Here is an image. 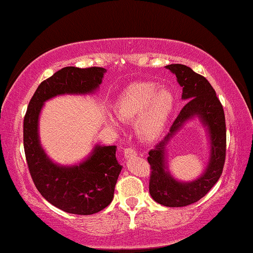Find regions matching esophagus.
I'll list each match as a JSON object with an SVG mask.
<instances>
[{
  "instance_id": "1",
  "label": "esophagus",
  "mask_w": 253,
  "mask_h": 253,
  "mask_svg": "<svg viewBox=\"0 0 253 253\" xmlns=\"http://www.w3.org/2000/svg\"><path fill=\"white\" fill-rule=\"evenodd\" d=\"M124 154H125L126 158H130L136 154V151H135V149H133V148H126L125 150H124Z\"/></svg>"
}]
</instances>
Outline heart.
<instances>
[{"mask_svg": "<svg viewBox=\"0 0 253 253\" xmlns=\"http://www.w3.org/2000/svg\"><path fill=\"white\" fill-rule=\"evenodd\" d=\"M175 105V96L167 87L158 83H134L117 97L114 109L123 120L136 118V130L145 139L157 138L163 133ZM108 123L117 127V120L109 118Z\"/></svg>", "mask_w": 253, "mask_h": 253, "instance_id": "obj_1", "label": "heart"}]
</instances>
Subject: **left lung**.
<instances>
[{"label":"left lung","instance_id":"obj_1","mask_svg":"<svg viewBox=\"0 0 253 253\" xmlns=\"http://www.w3.org/2000/svg\"><path fill=\"white\" fill-rule=\"evenodd\" d=\"M176 75L187 102L172 124L169 133L149 152L151 167L149 191L154 201L166 207H185L199 201L218 182L226 157V124L223 105L207 79L190 67L175 63L166 66ZM197 115L210 131L211 159L205 172L193 182L176 181L165 167L164 148L187 120Z\"/></svg>","mask_w":253,"mask_h":253}]
</instances>
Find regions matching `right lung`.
Listing matches in <instances>:
<instances>
[{
	"label": "right lung",
	"mask_w": 253,
	"mask_h": 253,
	"mask_svg": "<svg viewBox=\"0 0 253 253\" xmlns=\"http://www.w3.org/2000/svg\"><path fill=\"white\" fill-rule=\"evenodd\" d=\"M104 68L65 67L45 79L29 101L24 119V149L33 182L51 205L74 214H93L110 205L122 171L116 146L95 145L76 166L48 159L39 137V117L45 101L63 94H89L102 83Z\"/></svg>",
	"instance_id": "1"
}]
</instances>
